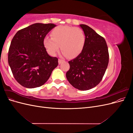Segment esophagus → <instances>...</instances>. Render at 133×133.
I'll return each instance as SVG.
<instances>
[{
	"label": "esophagus",
	"mask_w": 133,
	"mask_h": 133,
	"mask_svg": "<svg viewBox=\"0 0 133 133\" xmlns=\"http://www.w3.org/2000/svg\"><path fill=\"white\" fill-rule=\"evenodd\" d=\"M63 62H64V60H62V59H59V60H58V63H59V64H60L61 63H62Z\"/></svg>",
	"instance_id": "obj_1"
}]
</instances>
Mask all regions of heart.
I'll list each match as a JSON object with an SVG mask.
<instances>
[{
    "mask_svg": "<svg viewBox=\"0 0 133 133\" xmlns=\"http://www.w3.org/2000/svg\"><path fill=\"white\" fill-rule=\"evenodd\" d=\"M50 36L44 38L43 45L51 56L56 55L60 45L64 55L74 58L81 54L85 45V35L79 28L60 25L52 30Z\"/></svg>",
    "mask_w": 133,
    "mask_h": 133,
    "instance_id": "b5f03b06",
    "label": "heart"
}]
</instances>
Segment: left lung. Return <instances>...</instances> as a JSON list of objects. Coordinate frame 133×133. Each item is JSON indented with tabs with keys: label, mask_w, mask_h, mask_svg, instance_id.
Returning <instances> with one entry per match:
<instances>
[{
	"label": "left lung",
	"mask_w": 133,
	"mask_h": 133,
	"mask_svg": "<svg viewBox=\"0 0 133 133\" xmlns=\"http://www.w3.org/2000/svg\"><path fill=\"white\" fill-rule=\"evenodd\" d=\"M85 35L83 51L68 62L70 69L66 73L71 85L80 90H87L101 82L109 63V52L105 40L85 24H80Z\"/></svg>",
	"instance_id": "8db88e82"
}]
</instances>
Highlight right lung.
Returning a JSON list of instances; mask_svg holds the SVG:
<instances>
[{"label": "right lung", "instance_id": "right-lung-1", "mask_svg": "<svg viewBox=\"0 0 133 133\" xmlns=\"http://www.w3.org/2000/svg\"><path fill=\"white\" fill-rule=\"evenodd\" d=\"M54 24L35 23L19 30L12 39L8 63L15 80L27 88L41 87L49 79L58 65V59L50 57L43 45Z\"/></svg>", "mask_w": 133, "mask_h": 133}]
</instances>
